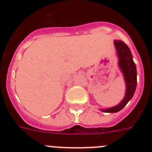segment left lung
Returning <instances> with one entry per match:
<instances>
[{"label":"left lung","instance_id":"left-lung-1","mask_svg":"<svg viewBox=\"0 0 152 152\" xmlns=\"http://www.w3.org/2000/svg\"><path fill=\"white\" fill-rule=\"evenodd\" d=\"M114 45L119 59L118 65L123 73L126 83V94L123 100L116 106L107 109H100V110L104 113H117L124 108L133 96L137 85L136 66L133 61L129 48L120 40H114Z\"/></svg>","mask_w":152,"mask_h":152}]
</instances>
